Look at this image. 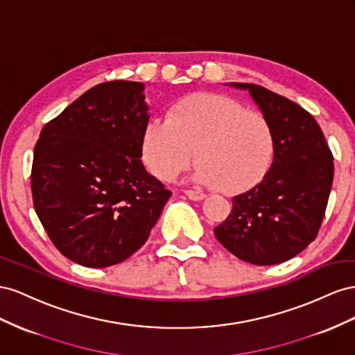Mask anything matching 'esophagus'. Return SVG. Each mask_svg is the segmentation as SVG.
Listing matches in <instances>:
<instances>
[{"instance_id":"34e87169","label":"esophagus","mask_w":355,"mask_h":355,"mask_svg":"<svg viewBox=\"0 0 355 355\" xmlns=\"http://www.w3.org/2000/svg\"><path fill=\"white\" fill-rule=\"evenodd\" d=\"M184 195L191 200H204L207 198L202 191H196V190H186Z\"/></svg>"}]
</instances>
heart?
Instances as JSON below:
<instances>
[{
	"label": "heart",
	"instance_id": "heart-1",
	"mask_svg": "<svg viewBox=\"0 0 355 355\" xmlns=\"http://www.w3.org/2000/svg\"><path fill=\"white\" fill-rule=\"evenodd\" d=\"M195 180L225 193L254 187L275 155L269 120L239 101L217 94H193L175 101L166 119L151 117L141 132V155L153 174L174 180L195 159Z\"/></svg>",
	"mask_w": 355,
	"mask_h": 355
}]
</instances>
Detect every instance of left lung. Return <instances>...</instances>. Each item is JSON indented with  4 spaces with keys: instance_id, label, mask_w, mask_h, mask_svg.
<instances>
[{
    "instance_id": "obj_1",
    "label": "left lung",
    "mask_w": 355,
    "mask_h": 355,
    "mask_svg": "<svg viewBox=\"0 0 355 355\" xmlns=\"http://www.w3.org/2000/svg\"><path fill=\"white\" fill-rule=\"evenodd\" d=\"M248 90L275 137V155L259 184L232 199V212L214 229L220 244L257 266L290 260L315 239L333 183V156L305 108L250 83Z\"/></svg>"
}]
</instances>
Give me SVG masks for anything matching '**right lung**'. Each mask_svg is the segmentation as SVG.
I'll return each instance as SVG.
<instances>
[{
	"label": "right lung",
	"mask_w": 355,
	"mask_h": 355,
	"mask_svg": "<svg viewBox=\"0 0 355 355\" xmlns=\"http://www.w3.org/2000/svg\"><path fill=\"white\" fill-rule=\"evenodd\" d=\"M144 85L94 86L43 128L31 190L53 245L86 268H107L144 245L171 191L141 162L150 119Z\"/></svg>",
	"instance_id": "obj_1"
}]
</instances>
